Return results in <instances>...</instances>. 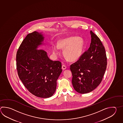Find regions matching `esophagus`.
<instances>
[{
	"instance_id": "34e87169",
	"label": "esophagus",
	"mask_w": 123,
	"mask_h": 123,
	"mask_svg": "<svg viewBox=\"0 0 123 123\" xmlns=\"http://www.w3.org/2000/svg\"><path fill=\"white\" fill-rule=\"evenodd\" d=\"M66 68H67V67H66V66L63 65L62 66V70H65Z\"/></svg>"
}]
</instances>
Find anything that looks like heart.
I'll list each match as a JSON object with an SVG mask.
<instances>
[{"mask_svg": "<svg viewBox=\"0 0 123 123\" xmlns=\"http://www.w3.org/2000/svg\"><path fill=\"white\" fill-rule=\"evenodd\" d=\"M84 41L81 38L71 37L58 41L57 44H53L52 50L55 55L61 53L60 49L63 50V55L70 61L77 60L81 57L84 48Z\"/></svg>", "mask_w": 123, "mask_h": 123, "instance_id": "obj_1", "label": "heart"}]
</instances>
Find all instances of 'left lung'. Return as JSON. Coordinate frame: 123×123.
<instances>
[{
    "instance_id": "1",
    "label": "left lung",
    "mask_w": 123,
    "mask_h": 123,
    "mask_svg": "<svg viewBox=\"0 0 123 123\" xmlns=\"http://www.w3.org/2000/svg\"><path fill=\"white\" fill-rule=\"evenodd\" d=\"M90 33L92 38L90 47L70 65L73 87L80 94L90 92L97 88L106 69L105 48L98 36L92 31Z\"/></svg>"
}]
</instances>
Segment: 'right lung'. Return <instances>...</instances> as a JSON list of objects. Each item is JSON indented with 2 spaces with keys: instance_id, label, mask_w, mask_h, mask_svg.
I'll list each match as a JSON object with an SVG mask.
<instances>
[{
  "instance_id": "obj_1",
  "label": "right lung",
  "mask_w": 123,
  "mask_h": 123,
  "mask_svg": "<svg viewBox=\"0 0 123 123\" xmlns=\"http://www.w3.org/2000/svg\"><path fill=\"white\" fill-rule=\"evenodd\" d=\"M42 32L34 31L27 35L18 49L17 55L18 74L24 85L33 95L47 98L54 94L56 80L62 71L61 63L53 61L44 50Z\"/></svg>"
}]
</instances>
